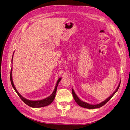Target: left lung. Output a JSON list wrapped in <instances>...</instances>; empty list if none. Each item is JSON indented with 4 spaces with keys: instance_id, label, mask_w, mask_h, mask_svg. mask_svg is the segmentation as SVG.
Here are the masks:
<instances>
[{
    "instance_id": "8db88e82",
    "label": "left lung",
    "mask_w": 130,
    "mask_h": 130,
    "mask_svg": "<svg viewBox=\"0 0 130 130\" xmlns=\"http://www.w3.org/2000/svg\"><path fill=\"white\" fill-rule=\"evenodd\" d=\"M120 82L119 84V85L118 86V87L117 88V89L116 90V91L114 92L113 93V94L111 96H110V97H108V98H107L105 100H104V102L100 103H99L98 104H97V105H91V104H88L87 103L84 102L82 101L81 100L79 99V98L77 97V95H76V94L75 93L74 91V90L73 89H72V94H73V98H74V99L75 100V101H76V102L78 104V105H79V106H81V107H83L86 108H90V109H93V108H99L100 107L103 106V105H104L108 101V100H110L111 99V98L113 97V96L114 95V94L117 92V91H118L119 87L120 86Z\"/></svg>"
}]
</instances>
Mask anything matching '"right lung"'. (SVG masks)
I'll use <instances>...</instances> for the list:
<instances>
[{
    "mask_svg": "<svg viewBox=\"0 0 130 130\" xmlns=\"http://www.w3.org/2000/svg\"><path fill=\"white\" fill-rule=\"evenodd\" d=\"M12 59H13V57H12ZM61 78H59L58 79L56 85L55 87V89H54L53 93L50 95L49 97H48L47 98H45L43 100H35V101H33V100H30L26 99V98H24L23 96L21 95L18 92V91L16 90L15 87L13 84V80H12V69L11 70V73H10V80H11V83L12 87H13L14 90H15V91L16 92V93H17V94L19 95V97H20V98L22 99L23 101L25 103L26 105H27L28 106L32 107H35V108H37V107H44L46 106H47L48 105H50V104H51L53 100L55 98V96H56V91H57V86L58 84H59V82L61 80Z\"/></svg>",
    "mask_w": 130,
    "mask_h": 130,
    "instance_id": "obj_1",
    "label": "right lung"
}]
</instances>
